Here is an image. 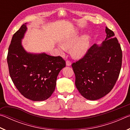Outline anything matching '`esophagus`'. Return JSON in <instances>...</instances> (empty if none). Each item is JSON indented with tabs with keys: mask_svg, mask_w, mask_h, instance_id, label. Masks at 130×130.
<instances>
[{
	"mask_svg": "<svg viewBox=\"0 0 130 130\" xmlns=\"http://www.w3.org/2000/svg\"><path fill=\"white\" fill-rule=\"evenodd\" d=\"M71 62H70V61L69 60H67V61H66V64H67V66H70L71 65Z\"/></svg>",
	"mask_w": 130,
	"mask_h": 130,
	"instance_id": "esophagus-1",
	"label": "esophagus"
}]
</instances>
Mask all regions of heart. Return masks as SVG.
I'll return each instance as SVG.
<instances>
[{
  "label": "heart",
  "instance_id": "1",
  "mask_svg": "<svg viewBox=\"0 0 130 130\" xmlns=\"http://www.w3.org/2000/svg\"><path fill=\"white\" fill-rule=\"evenodd\" d=\"M77 39L76 35L70 36L61 41V46L64 50L69 49L70 54L73 57L78 58L87 52L89 45V38L87 35H84Z\"/></svg>",
  "mask_w": 130,
  "mask_h": 130
}]
</instances>
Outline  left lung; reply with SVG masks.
Segmentation results:
<instances>
[{"label": "left lung", "instance_id": "obj_1", "mask_svg": "<svg viewBox=\"0 0 130 130\" xmlns=\"http://www.w3.org/2000/svg\"><path fill=\"white\" fill-rule=\"evenodd\" d=\"M106 38L102 45L93 44L83 57L72 64L75 85L84 98L99 99L111 91L119 76L122 51L113 31L105 27Z\"/></svg>", "mask_w": 130, "mask_h": 130}]
</instances>
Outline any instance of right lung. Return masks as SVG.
<instances>
[{"mask_svg": "<svg viewBox=\"0 0 130 130\" xmlns=\"http://www.w3.org/2000/svg\"><path fill=\"white\" fill-rule=\"evenodd\" d=\"M26 30V23L23 24L12 36L7 57L10 76L24 97L43 101L54 92L57 76L66 62L60 56L26 52L21 45Z\"/></svg>", "mask_w": 130, "mask_h": 130, "instance_id": "add662e5", "label": "right lung"}]
</instances>
